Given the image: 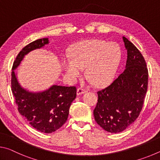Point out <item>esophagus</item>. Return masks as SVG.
Instances as JSON below:
<instances>
[{
	"instance_id": "34e87169",
	"label": "esophagus",
	"mask_w": 160,
	"mask_h": 160,
	"mask_svg": "<svg viewBox=\"0 0 160 160\" xmlns=\"http://www.w3.org/2000/svg\"><path fill=\"white\" fill-rule=\"evenodd\" d=\"M86 92V90H84V89H82V88H78L77 90V95H80V94H82Z\"/></svg>"
}]
</instances>
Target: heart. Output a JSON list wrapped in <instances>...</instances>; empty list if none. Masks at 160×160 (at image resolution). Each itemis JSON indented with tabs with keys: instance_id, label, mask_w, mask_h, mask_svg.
<instances>
[{
	"instance_id": "b5f03b06",
	"label": "heart",
	"mask_w": 160,
	"mask_h": 160,
	"mask_svg": "<svg viewBox=\"0 0 160 160\" xmlns=\"http://www.w3.org/2000/svg\"><path fill=\"white\" fill-rule=\"evenodd\" d=\"M121 58V50L116 43L90 39L72 45L69 49V57L62 58L61 64L72 82L85 68L86 76L91 82L94 85L103 86L113 79Z\"/></svg>"
}]
</instances>
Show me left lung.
I'll list each match as a JSON object with an SVG mask.
<instances>
[{
	"label": "left lung",
	"mask_w": 160,
	"mask_h": 160,
	"mask_svg": "<svg viewBox=\"0 0 160 160\" xmlns=\"http://www.w3.org/2000/svg\"><path fill=\"white\" fill-rule=\"evenodd\" d=\"M127 51L126 69L107 87L97 92L93 113L95 121L112 133L122 132L136 120L147 92L148 71L141 53L123 37Z\"/></svg>",
	"instance_id": "1"
}]
</instances>
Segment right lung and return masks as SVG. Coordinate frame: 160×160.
I'll use <instances>...</instances> for the list:
<instances>
[{
  "label": "right lung",
  "instance_id": "obj_1",
  "mask_svg": "<svg viewBox=\"0 0 160 160\" xmlns=\"http://www.w3.org/2000/svg\"><path fill=\"white\" fill-rule=\"evenodd\" d=\"M48 44V38H42L24 47L13 63L11 74L12 92L19 112L33 128L44 133L56 131L66 122L70 107L76 97V88L53 85L43 91H29L21 86L15 70L26 55Z\"/></svg>",
  "mask_w": 160,
  "mask_h": 160
}]
</instances>
